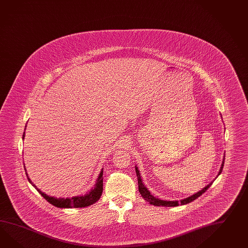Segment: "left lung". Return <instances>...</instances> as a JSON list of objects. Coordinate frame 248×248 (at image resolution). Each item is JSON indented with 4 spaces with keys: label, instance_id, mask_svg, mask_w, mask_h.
Here are the masks:
<instances>
[{
    "label": "left lung",
    "instance_id": "1",
    "mask_svg": "<svg viewBox=\"0 0 248 248\" xmlns=\"http://www.w3.org/2000/svg\"><path fill=\"white\" fill-rule=\"evenodd\" d=\"M224 160H225V158H223V161H222V164H221V167H220V169H219V172H218V175H220V173L222 172V169H223L224 166ZM135 171H136V175H137V178H138V185H139V192L140 194H141V196L144 198L146 202H150L151 204L152 205L155 206H164V207H175V206H178L179 204H181V205H184V204H187L189 202H193L195 199H197L199 196H201L202 194L203 193H205L206 191L210 188V186H212V183L213 182H211L208 186H206L205 187L203 188V189H202L201 191L199 192H197L196 193H194L193 195H191V196H189L187 198H186V199L180 200V202L179 201H164V200L158 199V198H156V197H154L152 194H151V192L148 190V188L146 187L145 186L142 184V181H141V178H140V175L139 170H138V168L135 166Z\"/></svg>",
    "mask_w": 248,
    "mask_h": 248
}]
</instances>
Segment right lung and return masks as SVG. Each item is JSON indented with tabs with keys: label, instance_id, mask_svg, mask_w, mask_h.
I'll list each match as a JSON object with an SVG mask.
<instances>
[{
	"label": "right lung",
	"instance_id": "obj_1",
	"mask_svg": "<svg viewBox=\"0 0 248 248\" xmlns=\"http://www.w3.org/2000/svg\"><path fill=\"white\" fill-rule=\"evenodd\" d=\"M26 129V128H25ZM25 132L23 133L22 139H24ZM26 171V175L28 177V180L31 183V185L36 188V191L42 195L45 199L49 203H51L52 205L55 206L57 208H84L88 206L91 205L93 203H95L97 200H99L103 192V169H101V172L97 177V184L95 185V187L91 189V192L86 193L85 195H79V196H73L72 198H55L53 196L47 195L45 193L41 192L36 186L32 183L29 175L27 173V170L25 168Z\"/></svg>",
	"mask_w": 248,
	"mask_h": 248
}]
</instances>
